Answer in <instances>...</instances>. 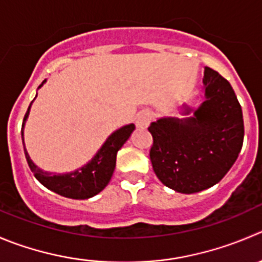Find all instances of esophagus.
Masks as SVG:
<instances>
[{"instance_id": "1", "label": "esophagus", "mask_w": 262, "mask_h": 262, "mask_svg": "<svg viewBox=\"0 0 262 262\" xmlns=\"http://www.w3.org/2000/svg\"><path fill=\"white\" fill-rule=\"evenodd\" d=\"M151 119H153V114H151L150 111H148V109L141 111L138 114V117H136V126L139 128H146L149 126V123L151 122Z\"/></svg>"}]
</instances>
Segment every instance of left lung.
<instances>
[{"label":"left lung","instance_id":"8db88e82","mask_svg":"<svg viewBox=\"0 0 262 262\" xmlns=\"http://www.w3.org/2000/svg\"><path fill=\"white\" fill-rule=\"evenodd\" d=\"M203 83L204 101L194 117L162 118L148 127L154 172L179 193H196L217 184L243 145V114L233 87L211 68L204 71Z\"/></svg>","mask_w":262,"mask_h":262}]
</instances>
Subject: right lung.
Returning <instances> with one entry per match:
<instances>
[{
  "label": "right lung",
  "instance_id": "1",
  "mask_svg": "<svg viewBox=\"0 0 262 262\" xmlns=\"http://www.w3.org/2000/svg\"><path fill=\"white\" fill-rule=\"evenodd\" d=\"M29 108H31V105H29ZM29 108L26 116H24L23 127H21L23 145L24 122H26L27 117L29 114ZM134 129H135V124L133 123L117 129L116 133H113L106 139L104 145L101 146L100 150L96 153V156L92 158L90 163H87L86 166L74 171V172L64 173V175H54V173L45 172V171L39 170L38 167L31 161L26 148H24V153H26L29 168H31L33 175L36 176V179L42 185L46 186L50 190L55 191V193L67 196V198L87 199L100 193L108 185L109 180L113 175L114 167H116L117 151L126 143Z\"/></svg>",
  "mask_w": 262,
  "mask_h": 262
}]
</instances>
